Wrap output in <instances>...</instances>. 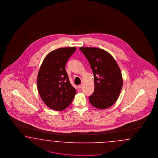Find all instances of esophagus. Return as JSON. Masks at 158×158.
<instances>
[{"label": "esophagus", "mask_w": 158, "mask_h": 158, "mask_svg": "<svg viewBox=\"0 0 158 158\" xmlns=\"http://www.w3.org/2000/svg\"><path fill=\"white\" fill-rule=\"evenodd\" d=\"M78 89H81V88L82 87V84H80V85H79L78 86Z\"/></svg>", "instance_id": "34e87169"}]
</instances>
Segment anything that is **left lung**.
Instances as JSON below:
<instances>
[{
  "instance_id": "obj_1",
  "label": "left lung",
  "mask_w": 158,
  "mask_h": 158,
  "mask_svg": "<svg viewBox=\"0 0 158 158\" xmlns=\"http://www.w3.org/2000/svg\"><path fill=\"white\" fill-rule=\"evenodd\" d=\"M89 62L94 80V91L89 102L98 109L112 106L118 98L123 86L120 69L112 55L98 48L80 47Z\"/></svg>"
}]
</instances>
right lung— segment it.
Masks as SVG:
<instances>
[{
    "label": "right lung",
    "mask_w": 158,
    "mask_h": 158,
    "mask_svg": "<svg viewBox=\"0 0 158 158\" xmlns=\"http://www.w3.org/2000/svg\"><path fill=\"white\" fill-rule=\"evenodd\" d=\"M76 47H65L50 52L42 63L37 77V89L42 100L51 109L68 107L77 90L71 84L65 70L69 58Z\"/></svg>",
    "instance_id": "add662e5"
}]
</instances>
